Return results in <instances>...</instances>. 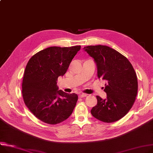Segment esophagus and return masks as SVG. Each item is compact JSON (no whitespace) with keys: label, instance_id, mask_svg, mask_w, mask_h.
I'll return each instance as SVG.
<instances>
[{"label":"esophagus","instance_id":"1","mask_svg":"<svg viewBox=\"0 0 153 153\" xmlns=\"http://www.w3.org/2000/svg\"><path fill=\"white\" fill-rule=\"evenodd\" d=\"M87 96V94H81L79 95V98H84V97H86Z\"/></svg>","mask_w":153,"mask_h":153}]
</instances>
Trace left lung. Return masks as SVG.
Returning <instances> with one entry per match:
<instances>
[{
    "mask_svg": "<svg viewBox=\"0 0 153 153\" xmlns=\"http://www.w3.org/2000/svg\"><path fill=\"white\" fill-rule=\"evenodd\" d=\"M84 49L94 59L98 77L106 82V98L97 96V105L91 114L104 123H114L125 116L135 102L138 91L135 71L126 56L109 47L90 45Z\"/></svg>",
    "mask_w": 153,
    "mask_h": 153,
    "instance_id": "obj_1",
    "label": "left lung"
}]
</instances>
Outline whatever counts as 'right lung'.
Listing matches in <instances>:
<instances>
[{
    "instance_id": "add662e5",
    "label": "right lung",
    "mask_w": 153,
    "mask_h": 153,
    "mask_svg": "<svg viewBox=\"0 0 153 153\" xmlns=\"http://www.w3.org/2000/svg\"><path fill=\"white\" fill-rule=\"evenodd\" d=\"M80 46L50 47L33 55L26 66L22 84L24 102L39 120L56 124L67 119L78 96L58 90L57 80L63 76Z\"/></svg>"
}]
</instances>
